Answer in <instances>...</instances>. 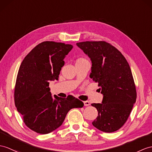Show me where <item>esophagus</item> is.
I'll return each mask as SVG.
<instances>
[{
    "mask_svg": "<svg viewBox=\"0 0 152 152\" xmlns=\"http://www.w3.org/2000/svg\"><path fill=\"white\" fill-rule=\"evenodd\" d=\"M84 104L85 106H88L90 105V102L86 101H84Z\"/></svg>",
    "mask_w": 152,
    "mask_h": 152,
    "instance_id": "34e87169",
    "label": "esophagus"
}]
</instances>
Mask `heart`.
Segmentation results:
<instances>
[{
  "label": "heart",
  "instance_id": "b5f03b06",
  "mask_svg": "<svg viewBox=\"0 0 152 152\" xmlns=\"http://www.w3.org/2000/svg\"><path fill=\"white\" fill-rule=\"evenodd\" d=\"M80 60H84V59H83V58H79V59H78V60H77V61H80Z\"/></svg>",
  "mask_w": 152,
  "mask_h": 152
}]
</instances>
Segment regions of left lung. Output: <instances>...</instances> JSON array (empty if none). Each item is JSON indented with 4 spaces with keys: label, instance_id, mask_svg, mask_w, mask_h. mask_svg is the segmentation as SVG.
Listing matches in <instances>:
<instances>
[{
    "label": "left lung",
    "instance_id": "8db88e82",
    "mask_svg": "<svg viewBox=\"0 0 152 152\" xmlns=\"http://www.w3.org/2000/svg\"><path fill=\"white\" fill-rule=\"evenodd\" d=\"M77 46L90 58V77L98 83L103 95L102 103H94L98 116L92 124L106 133L115 132L127 121L137 92L130 67L120 51L105 41H86Z\"/></svg>",
    "mask_w": 152,
    "mask_h": 152
}]
</instances>
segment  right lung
<instances>
[{
  "instance_id": "right-lung-1",
  "label": "right lung",
  "mask_w": 152,
  "mask_h": 152,
  "mask_svg": "<svg viewBox=\"0 0 152 152\" xmlns=\"http://www.w3.org/2000/svg\"><path fill=\"white\" fill-rule=\"evenodd\" d=\"M71 44L44 41L25 57L18 69L15 87V104L27 126L47 134L61 126L69 111L84 103L72 95L51 97L50 81L58 80L64 58Z\"/></svg>"
}]
</instances>
